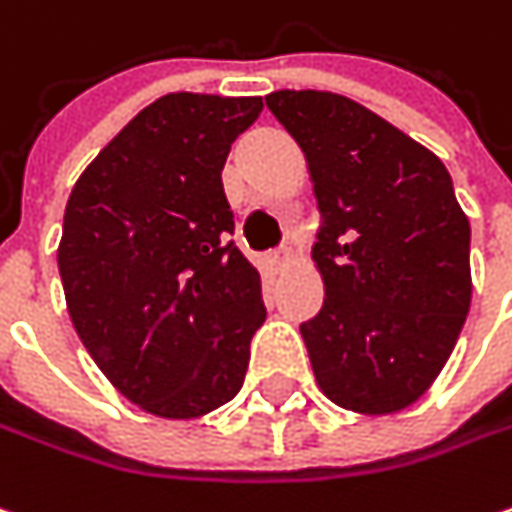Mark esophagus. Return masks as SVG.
<instances>
[{
  "instance_id": "esophagus-1",
  "label": "esophagus",
  "mask_w": 512,
  "mask_h": 512,
  "mask_svg": "<svg viewBox=\"0 0 512 512\" xmlns=\"http://www.w3.org/2000/svg\"><path fill=\"white\" fill-rule=\"evenodd\" d=\"M292 249L289 246H280V249H275L272 255H269V263L275 266V269H283V266H289L292 263Z\"/></svg>"
}]
</instances>
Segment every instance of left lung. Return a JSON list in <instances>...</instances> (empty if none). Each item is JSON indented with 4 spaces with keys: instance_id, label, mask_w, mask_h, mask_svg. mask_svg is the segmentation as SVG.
<instances>
[{
    "instance_id": "8db88e82",
    "label": "left lung",
    "mask_w": 512,
    "mask_h": 512,
    "mask_svg": "<svg viewBox=\"0 0 512 512\" xmlns=\"http://www.w3.org/2000/svg\"><path fill=\"white\" fill-rule=\"evenodd\" d=\"M266 105L300 145L321 212L312 260L326 295L300 323L318 387L344 410H404L470 312V220L450 171L341 94L275 91Z\"/></svg>"
}]
</instances>
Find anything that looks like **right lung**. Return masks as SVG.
Listing matches in <instances>:
<instances>
[{"instance_id": "obj_1", "label": "right lung", "mask_w": 512, "mask_h": 512, "mask_svg": "<svg viewBox=\"0 0 512 512\" xmlns=\"http://www.w3.org/2000/svg\"><path fill=\"white\" fill-rule=\"evenodd\" d=\"M260 111V97L166 94L68 197L56 252L68 315L102 375L151 415L200 418L243 387L266 306L220 171Z\"/></svg>"}]
</instances>
